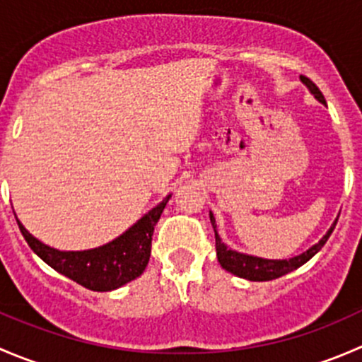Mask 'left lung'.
<instances>
[{"instance_id":"obj_1","label":"left lung","mask_w":362,"mask_h":362,"mask_svg":"<svg viewBox=\"0 0 362 362\" xmlns=\"http://www.w3.org/2000/svg\"><path fill=\"white\" fill-rule=\"evenodd\" d=\"M301 82L305 83L310 90H312V94L320 101V103H326V100H324V94L320 93L319 87H317L315 83L308 78V76L301 75ZM210 221H211V226H214V229L217 228V226H215V218H214V215H211V211H210ZM334 226H337V221H334V224L331 226L329 231L326 233V236H324L319 243H315L312 249L303 252L301 255H296V257H293V259L273 261V259H261V257H254V255L240 254V252L228 249V247L222 243V240L218 238V235H217V229H215V250H217L218 262H221V266L226 269V272L233 273V275L240 276V279L252 280V282H268V280H275V279H279V276L287 275V273H291L293 269L305 264L306 261H310V259H312L317 252L326 245L327 238H329L331 233H333Z\"/></svg>"}]
</instances>
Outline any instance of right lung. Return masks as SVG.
<instances>
[{"label": "right lung", "mask_w": 362, "mask_h": 362, "mask_svg": "<svg viewBox=\"0 0 362 362\" xmlns=\"http://www.w3.org/2000/svg\"><path fill=\"white\" fill-rule=\"evenodd\" d=\"M170 198L171 196H168L163 203L152 208L145 217H141L119 238L93 250L61 252L50 249L38 242L35 236L29 235L19 221L17 224L31 250L50 268L86 289L105 293V291L119 289L120 286L131 282L145 272L151 259L154 226L158 224Z\"/></svg>", "instance_id": "right-lung-1"}]
</instances>
